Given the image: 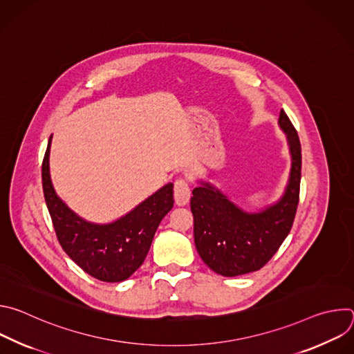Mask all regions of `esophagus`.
I'll return each mask as SVG.
<instances>
[{"label":"esophagus","instance_id":"1","mask_svg":"<svg viewBox=\"0 0 354 354\" xmlns=\"http://www.w3.org/2000/svg\"><path fill=\"white\" fill-rule=\"evenodd\" d=\"M174 196H175V203L178 206H185L189 203L190 200V187L186 179L179 178L175 180L174 185Z\"/></svg>","mask_w":354,"mask_h":354}]
</instances>
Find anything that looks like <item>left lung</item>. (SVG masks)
Segmentation results:
<instances>
[{"mask_svg": "<svg viewBox=\"0 0 354 354\" xmlns=\"http://www.w3.org/2000/svg\"><path fill=\"white\" fill-rule=\"evenodd\" d=\"M279 126L287 137L291 169L284 193L276 203L248 213L209 182L200 180L192 192L196 249L203 262L221 276L234 277L263 268L292 227L299 196L301 144L283 109Z\"/></svg>", "mask_w": 354, "mask_h": 354, "instance_id": "obj_1", "label": "left lung"}]
</instances>
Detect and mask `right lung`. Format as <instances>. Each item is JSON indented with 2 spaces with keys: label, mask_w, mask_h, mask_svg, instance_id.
<instances>
[{
  "label": "right lung",
  "mask_w": 354,
  "mask_h": 354,
  "mask_svg": "<svg viewBox=\"0 0 354 354\" xmlns=\"http://www.w3.org/2000/svg\"><path fill=\"white\" fill-rule=\"evenodd\" d=\"M50 145L52 136L41 164V183L62 248L85 273L100 281L119 283L129 279L142 265L161 220L174 207V183L162 186L113 223H91L57 196L50 179Z\"/></svg>",
  "instance_id": "1"
}]
</instances>
